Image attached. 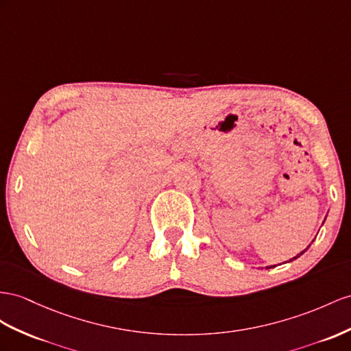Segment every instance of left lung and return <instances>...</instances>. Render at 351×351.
<instances>
[{
    "label": "left lung",
    "instance_id": "1",
    "mask_svg": "<svg viewBox=\"0 0 351 351\" xmlns=\"http://www.w3.org/2000/svg\"><path fill=\"white\" fill-rule=\"evenodd\" d=\"M304 252H305V250H304ZM304 252H301V254H300V255H296V256H295V258H292V259H291V261H293V259H296V258H298V256H301V255H302V254H304ZM268 268H271V267H268Z\"/></svg>",
    "mask_w": 351,
    "mask_h": 351
}]
</instances>
